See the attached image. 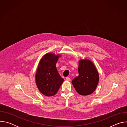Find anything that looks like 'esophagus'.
Listing matches in <instances>:
<instances>
[{"mask_svg":"<svg viewBox=\"0 0 127 127\" xmlns=\"http://www.w3.org/2000/svg\"><path fill=\"white\" fill-rule=\"evenodd\" d=\"M66 80L68 81H69L71 80V79L69 77H66Z\"/></svg>","mask_w":127,"mask_h":127,"instance_id":"obj_1","label":"esophagus"}]
</instances>
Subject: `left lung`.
I'll list each match as a JSON object with an SVG mask.
<instances>
[{
	"label": "left lung",
	"mask_w": 127,
	"mask_h": 127,
	"mask_svg": "<svg viewBox=\"0 0 127 127\" xmlns=\"http://www.w3.org/2000/svg\"><path fill=\"white\" fill-rule=\"evenodd\" d=\"M79 75L72 81L76 91L81 95L93 94L99 82L98 72L92 61L80 59L78 68Z\"/></svg>",
	"instance_id": "1"
}]
</instances>
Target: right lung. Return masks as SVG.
Listing matches in <instances>:
<instances>
[{
	"instance_id": "obj_1",
	"label": "right lung",
	"mask_w": 127,
	"mask_h": 127,
	"mask_svg": "<svg viewBox=\"0 0 127 127\" xmlns=\"http://www.w3.org/2000/svg\"><path fill=\"white\" fill-rule=\"evenodd\" d=\"M60 54L48 53L40 61L35 75V83L39 91L44 95H55L64 81L56 67Z\"/></svg>"
}]
</instances>
